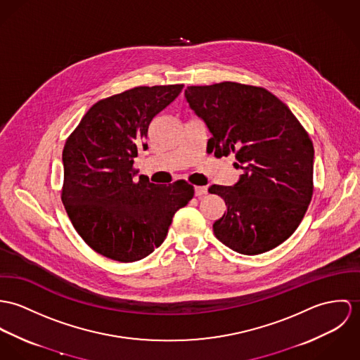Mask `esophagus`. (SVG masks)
<instances>
[{
	"instance_id": "1",
	"label": "esophagus",
	"mask_w": 360,
	"mask_h": 360,
	"mask_svg": "<svg viewBox=\"0 0 360 360\" xmlns=\"http://www.w3.org/2000/svg\"><path fill=\"white\" fill-rule=\"evenodd\" d=\"M207 192H208V189H207V186H195V195L196 196H204V195H207Z\"/></svg>"
}]
</instances>
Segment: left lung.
Listing matches in <instances>:
<instances>
[{"instance_id":"obj_1","label":"left lung","mask_w":360,"mask_h":360,"mask_svg":"<svg viewBox=\"0 0 360 360\" xmlns=\"http://www.w3.org/2000/svg\"><path fill=\"white\" fill-rule=\"evenodd\" d=\"M189 108L204 121L215 158L235 155L233 186L212 185L226 211L212 229L233 251L257 255L288 239L314 193V145L279 98L261 86L225 81L188 86Z\"/></svg>"}]
</instances>
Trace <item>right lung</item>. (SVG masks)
Listing matches in <instances>:
<instances>
[{
	"mask_svg": "<svg viewBox=\"0 0 360 360\" xmlns=\"http://www.w3.org/2000/svg\"><path fill=\"white\" fill-rule=\"evenodd\" d=\"M182 84L136 86L96 102L68 138L62 201L82 240L119 262L148 257L165 239L174 214L195 195L185 181L134 182V159L146 150L152 120Z\"/></svg>",
	"mask_w": 360,
	"mask_h": 360,
	"instance_id": "right-lung-1",
	"label": "right lung"
}]
</instances>
